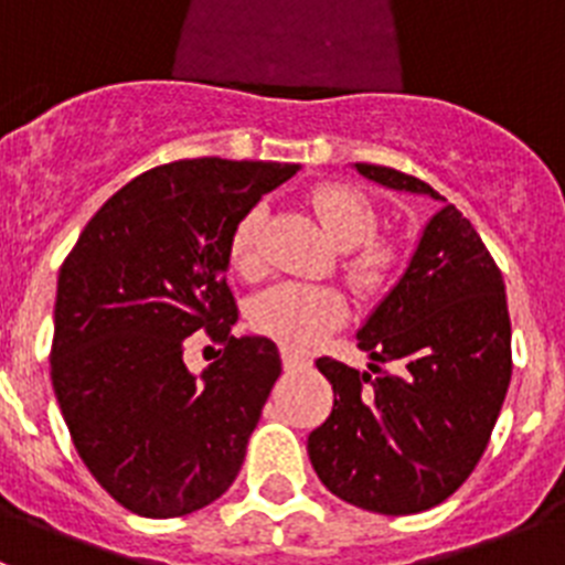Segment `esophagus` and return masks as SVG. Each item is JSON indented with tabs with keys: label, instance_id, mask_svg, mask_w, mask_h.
<instances>
[{
	"label": "esophagus",
	"instance_id": "esophagus-1",
	"mask_svg": "<svg viewBox=\"0 0 565 565\" xmlns=\"http://www.w3.org/2000/svg\"><path fill=\"white\" fill-rule=\"evenodd\" d=\"M279 356H282V367L286 371H308L313 364V359L302 351H294V348H279Z\"/></svg>",
	"mask_w": 565,
	"mask_h": 565
}]
</instances>
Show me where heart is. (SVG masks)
I'll return each instance as SVG.
<instances>
[{
	"label": "heart",
	"mask_w": 565,
	"mask_h": 565,
	"mask_svg": "<svg viewBox=\"0 0 565 565\" xmlns=\"http://www.w3.org/2000/svg\"><path fill=\"white\" fill-rule=\"evenodd\" d=\"M317 221L339 248H348L342 259L344 277L356 291H382L402 266V248L396 239L376 237L379 214L362 189L348 183H319L308 194ZM259 228L263 209H252L239 217L228 243V257L239 274H257L259 268ZM348 317L342 291L311 282H282L259 294L252 306V326L259 333L288 344L311 348L319 339L339 328Z\"/></svg>",
	"instance_id": "b5f03b06"
}]
</instances>
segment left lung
<instances>
[{
  "label": "left lung",
  "mask_w": 565,
  "mask_h": 565,
  "mask_svg": "<svg viewBox=\"0 0 565 565\" xmlns=\"http://www.w3.org/2000/svg\"><path fill=\"white\" fill-rule=\"evenodd\" d=\"M356 172L441 209L407 271L359 328L371 373L317 359L333 411L308 436V456L342 501L413 515L447 501L487 450L512 376L507 291L472 223L430 183L376 163H356ZM376 361H393L397 373L382 374Z\"/></svg>",
  "instance_id": "1"
}]
</instances>
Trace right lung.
Listing matches in <instances>:
<instances>
[{"label":"right lung","mask_w":565,"mask_h":565,"mask_svg":"<svg viewBox=\"0 0 565 565\" xmlns=\"http://www.w3.org/2000/svg\"><path fill=\"white\" fill-rule=\"evenodd\" d=\"M297 163L192 158L138 174L93 214L64 259L50 379L78 456L129 512L181 518L232 487L277 382V344L232 337L226 286L239 217ZM206 330L224 353L182 364Z\"/></svg>","instance_id":"right-lung-1"}]
</instances>
